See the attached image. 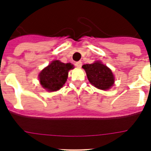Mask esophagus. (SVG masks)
I'll use <instances>...</instances> for the list:
<instances>
[{
	"mask_svg": "<svg viewBox=\"0 0 151 151\" xmlns=\"http://www.w3.org/2000/svg\"><path fill=\"white\" fill-rule=\"evenodd\" d=\"M82 62H81V61H78V62L76 63V67L81 68V67H82Z\"/></svg>",
	"mask_w": 151,
	"mask_h": 151,
	"instance_id": "obj_1",
	"label": "esophagus"
}]
</instances>
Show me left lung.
Returning <instances> with one entry per match:
<instances>
[{
	"label": "left lung",
	"instance_id": "8db88e82",
	"mask_svg": "<svg viewBox=\"0 0 151 151\" xmlns=\"http://www.w3.org/2000/svg\"><path fill=\"white\" fill-rule=\"evenodd\" d=\"M85 70L88 81L94 87L101 90H108L114 84V76L111 69L101 61L82 66Z\"/></svg>",
	"mask_w": 151,
	"mask_h": 151
}]
</instances>
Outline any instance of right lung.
<instances>
[{
  "instance_id": "1",
  "label": "right lung",
  "mask_w": 151,
  "mask_h": 151,
  "mask_svg": "<svg viewBox=\"0 0 151 151\" xmlns=\"http://www.w3.org/2000/svg\"><path fill=\"white\" fill-rule=\"evenodd\" d=\"M71 63H63L60 60L52 61L38 75L41 86L47 91H56L63 86L68 73L73 69Z\"/></svg>"
}]
</instances>
